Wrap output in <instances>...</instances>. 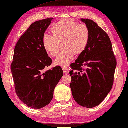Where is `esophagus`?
Segmentation results:
<instances>
[{
  "mask_svg": "<svg viewBox=\"0 0 128 128\" xmlns=\"http://www.w3.org/2000/svg\"><path fill=\"white\" fill-rule=\"evenodd\" d=\"M62 70H63V72L64 74H69V70L68 68L66 67H63L62 68Z\"/></svg>",
  "mask_w": 128,
  "mask_h": 128,
  "instance_id": "34e87169",
  "label": "esophagus"
}]
</instances>
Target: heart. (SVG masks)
I'll use <instances>...</instances> for the list:
<instances>
[{"label":"heart","mask_w":128,"mask_h":128,"mask_svg":"<svg viewBox=\"0 0 128 128\" xmlns=\"http://www.w3.org/2000/svg\"><path fill=\"white\" fill-rule=\"evenodd\" d=\"M54 35L46 33L42 36V45L52 56H56L62 42L63 48L58 53L54 63L66 66L74 59V54H82L86 49L90 38V28L86 24H78L72 19H66L52 26Z\"/></svg>","instance_id":"heart-1"}]
</instances>
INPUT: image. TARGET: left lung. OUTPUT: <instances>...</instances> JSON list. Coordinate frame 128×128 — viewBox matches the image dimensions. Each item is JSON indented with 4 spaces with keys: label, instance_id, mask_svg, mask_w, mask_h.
<instances>
[{
    "label": "left lung",
    "instance_id": "8db88e82",
    "mask_svg": "<svg viewBox=\"0 0 128 128\" xmlns=\"http://www.w3.org/2000/svg\"><path fill=\"white\" fill-rule=\"evenodd\" d=\"M90 28V38L84 51L72 63L70 89L78 105L94 108L100 104L112 88L117 62L110 38L93 20L80 19ZM82 66H86L82 70Z\"/></svg>",
    "mask_w": 128,
    "mask_h": 128
}]
</instances>
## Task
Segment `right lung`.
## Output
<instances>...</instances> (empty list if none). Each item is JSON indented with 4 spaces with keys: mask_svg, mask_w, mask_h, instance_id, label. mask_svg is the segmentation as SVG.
Segmentation results:
<instances>
[{
    "mask_svg": "<svg viewBox=\"0 0 128 128\" xmlns=\"http://www.w3.org/2000/svg\"><path fill=\"white\" fill-rule=\"evenodd\" d=\"M54 18L32 23L14 50L11 72L16 93L27 106L41 109L52 101L57 84L63 76L60 66L46 70L52 60L42 45V36Z\"/></svg>",
    "mask_w": 128,
    "mask_h": 128,
    "instance_id": "obj_1",
    "label": "right lung"
}]
</instances>
